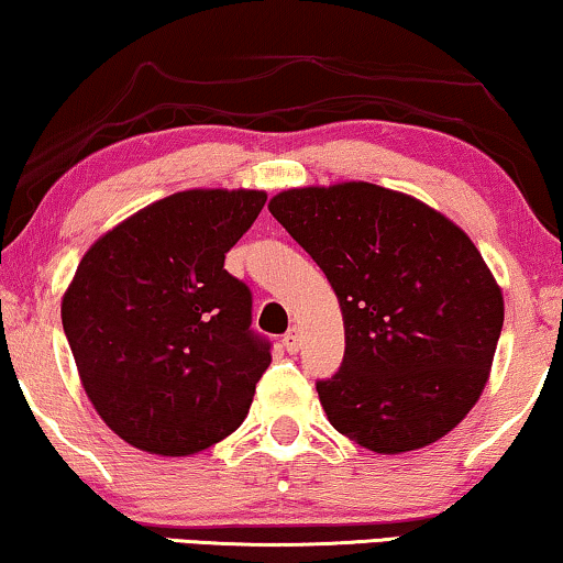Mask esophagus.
<instances>
[{
    "label": "esophagus",
    "mask_w": 563,
    "mask_h": 563,
    "mask_svg": "<svg viewBox=\"0 0 563 563\" xmlns=\"http://www.w3.org/2000/svg\"><path fill=\"white\" fill-rule=\"evenodd\" d=\"M282 343H284V349H287V353H297L299 349H302V330L289 328L287 333H284Z\"/></svg>",
    "instance_id": "obj_1"
}]
</instances>
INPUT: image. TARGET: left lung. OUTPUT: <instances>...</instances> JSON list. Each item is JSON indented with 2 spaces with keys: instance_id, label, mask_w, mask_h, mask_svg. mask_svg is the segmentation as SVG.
I'll return each mask as SVG.
<instances>
[{
  "instance_id": "obj_1",
  "label": "left lung",
  "mask_w": 563,
  "mask_h": 563,
  "mask_svg": "<svg viewBox=\"0 0 563 563\" xmlns=\"http://www.w3.org/2000/svg\"><path fill=\"white\" fill-rule=\"evenodd\" d=\"M268 212L328 276L345 353L318 382L330 426L374 453L441 441L482 397L503 289L456 222L368 181L284 189Z\"/></svg>"
}]
</instances>
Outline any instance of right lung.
Wrapping results in <instances>:
<instances>
[{
	"mask_svg": "<svg viewBox=\"0 0 563 563\" xmlns=\"http://www.w3.org/2000/svg\"><path fill=\"white\" fill-rule=\"evenodd\" d=\"M266 191L187 189L99 235L60 299L91 407L122 441L195 456L245 420L272 364L251 333V289L225 253Z\"/></svg>",
	"mask_w": 563,
	"mask_h": 563,
	"instance_id": "add662e5",
	"label": "right lung"
}]
</instances>
